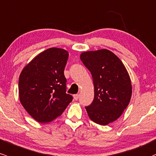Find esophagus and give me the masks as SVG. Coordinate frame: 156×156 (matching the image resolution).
<instances>
[{
	"label": "esophagus",
	"mask_w": 156,
	"mask_h": 156,
	"mask_svg": "<svg viewBox=\"0 0 156 156\" xmlns=\"http://www.w3.org/2000/svg\"><path fill=\"white\" fill-rule=\"evenodd\" d=\"M73 98H74L75 101H77L78 99V98H79V95H78V94H75V95H73Z\"/></svg>",
	"instance_id": "1"
}]
</instances>
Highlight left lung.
I'll list each match as a JSON object with an SVG mask.
<instances>
[{"instance_id": "left-lung-1", "label": "left lung", "mask_w": 156, "mask_h": 156, "mask_svg": "<svg viewBox=\"0 0 156 156\" xmlns=\"http://www.w3.org/2000/svg\"><path fill=\"white\" fill-rule=\"evenodd\" d=\"M80 58L91 73L93 101L85 107L90 119L100 125L117 120L130 101L132 83L122 61L106 49L82 52Z\"/></svg>"}]
</instances>
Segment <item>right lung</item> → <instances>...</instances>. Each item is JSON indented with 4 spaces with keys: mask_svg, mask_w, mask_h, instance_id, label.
<instances>
[{
    "mask_svg": "<svg viewBox=\"0 0 156 156\" xmlns=\"http://www.w3.org/2000/svg\"><path fill=\"white\" fill-rule=\"evenodd\" d=\"M69 52L52 47L35 56L20 73L19 98L23 108L40 123L61 115L73 96L66 93L64 71Z\"/></svg>",
    "mask_w": 156,
    "mask_h": 156,
    "instance_id": "add662e5",
    "label": "right lung"
}]
</instances>
